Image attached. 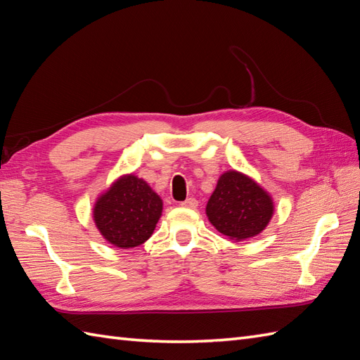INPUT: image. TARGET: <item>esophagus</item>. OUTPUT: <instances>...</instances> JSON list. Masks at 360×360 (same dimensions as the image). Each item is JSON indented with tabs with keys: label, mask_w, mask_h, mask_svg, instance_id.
I'll list each match as a JSON object with an SVG mask.
<instances>
[{
	"label": "esophagus",
	"mask_w": 360,
	"mask_h": 360,
	"mask_svg": "<svg viewBox=\"0 0 360 360\" xmlns=\"http://www.w3.org/2000/svg\"><path fill=\"white\" fill-rule=\"evenodd\" d=\"M182 207H187V208H196L198 207V200L195 198H188L184 200V202H181Z\"/></svg>",
	"instance_id": "esophagus-1"
}]
</instances>
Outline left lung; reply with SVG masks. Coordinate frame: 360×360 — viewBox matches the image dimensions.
<instances>
[{"label":"left lung","instance_id":"left-lung-1","mask_svg":"<svg viewBox=\"0 0 360 360\" xmlns=\"http://www.w3.org/2000/svg\"><path fill=\"white\" fill-rule=\"evenodd\" d=\"M205 213L213 227L231 240H244L265 230L274 213L273 198L247 174L222 173Z\"/></svg>","mask_w":360,"mask_h":360}]
</instances>
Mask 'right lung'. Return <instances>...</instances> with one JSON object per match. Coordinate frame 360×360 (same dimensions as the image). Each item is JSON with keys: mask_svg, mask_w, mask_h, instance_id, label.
Here are the masks:
<instances>
[{"mask_svg": "<svg viewBox=\"0 0 360 360\" xmlns=\"http://www.w3.org/2000/svg\"><path fill=\"white\" fill-rule=\"evenodd\" d=\"M162 214V199L133 173L122 174L96 198L94 221L108 244L138 247L153 235Z\"/></svg>", "mask_w": 360, "mask_h": 360, "instance_id": "right-lung-1", "label": "right lung"}]
</instances>
